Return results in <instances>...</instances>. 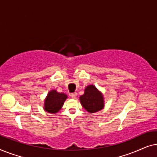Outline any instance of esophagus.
<instances>
[{
  "label": "esophagus",
  "mask_w": 157,
  "mask_h": 157,
  "mask_svg": "<svg viewBox=\"0 0 157 157\" xmlns=\"http://www.w3.org/2000/svg\"><path fill=\"white\" fill-rule=\"evenodd\" d=\"M70 96L72 98H76V96H77V93H76V92H74V93L70 94Z\"/></svg>",
  "instance_id": "obj_1"
}]
</instances>
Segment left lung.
Segmentation results:
<instances>
[{
  "label": "left lung",
  "mask_w": 157,
  "mask_h": 157,
  "mask_svg": "<svg viewBox=\"0 0 157 157\" xmlns=\"http://www.w3.org/2000/svg\"><path fill=\"white\" fill-rule=\"evenodd\" d=\"M81 104L87 112L96 113L104 108V98L103 94L94 85L85 88L84 94L79 97Z\"/></svg>",
  "instance_id": "8db88e82"
}]
</instances>
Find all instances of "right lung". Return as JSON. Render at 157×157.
I'll return each instance as SVG.
<instances>
[{
  "label": "right lung",
  "instance_id": "right-lung-1",
  "mask_svg": "<svg viewBox=\"0 0 157 157\" xmlns=\"http://www.w3.org/2000/svg\"><path fill=\"white\" fill-rule=\"evenodd\" d=\"M67 98L68 96L66 94L59 93L55 89L51 90L44 100V109L50 113L59 112Z\"/></svg>",
  "mask_w": 157,
  "mask_h": 157
}]
</instances>
